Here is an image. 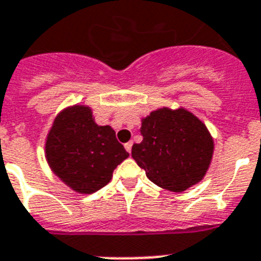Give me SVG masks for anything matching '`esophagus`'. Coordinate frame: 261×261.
Listing matches in <instances>:
<instances>
[{
  "instance_id": "obj_1",
  "label": "esophagus",
  "mask_w": 261,
  "mask_h": 261,
  "mask_svg": "<svg viewBox=\"0 0 261 261\" xmlns=\"http://www.w3.org/2000/svg\"><path fill=\"white\" fill-rule=\"evenodd\" d=\"M132 145H133V142H132V141L126 142L125 145H124V146H125V149H126V152H128V153L132 152Z\"/></svg>"
}]
</instances>
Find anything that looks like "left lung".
<instances>
[{"label": "left lung", "instance_id": "1", "mask_svg": "<svg viewBox=\"0 0 261 261\" xmlns=\"http://www.w3.org/2000/svg\"><path fill=\"white\" fill-rule=\"evenodd\" d=\"M140 132L142 141L132 146V157L153 184L179 193L206 174L214 141L193 113L158 109L142 120Z\"/></svg>", "mask_w": 261, "mask_h": 261}]
</instances>
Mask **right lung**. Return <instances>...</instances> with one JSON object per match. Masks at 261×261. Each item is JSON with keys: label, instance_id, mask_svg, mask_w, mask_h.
I'll use <instances>...</instances> for the list:
<instances>
[{"label": "right lung", "instance_id": "right-lung-1", "mask_svg": "<svg viewBox=\"0 0 261 261\" xmlns=\"http://www.w3.org/2000/svg\"><path fill=\"white\" fill-rule=\"evenodd\" d=\"M129 153L111 126H99L91 109L75 106L58 116L46 142L53 171L77 193L91 194L106 186Z\"/></svg>", "mask_w": 261, "mask_h": 261}]
</instances>
